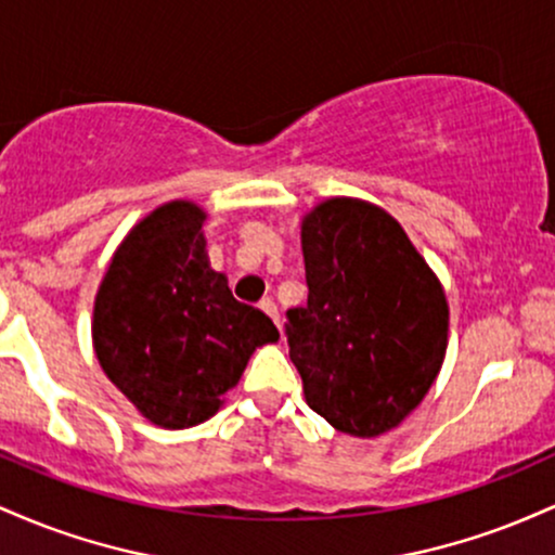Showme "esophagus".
<instances>
[{
    "label": "esophagus",
    "mask_w": 555,
    "mask_h": 555,
    "mask_svg": "<svg viewBox=\"0 0 555 555\" xmlns=\"http://www.w3.org/2000/svg\"><path fill=\"white\" fill-rule=\"evenodd\" d=\"M260 310H263V313L269 315L279 328H282V323H279V308H276V302H273V299H263V302H260Z\"/></svg>",
    "instance_id": "34e87169"
}]
</instances>
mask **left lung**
Returning a JSON list of instances; mask_svg holds the SVG:
<instances>
[{"label": "left lung", "instance_id": "1", "mask_svg": "<svg viewBox=\"0 0 555 555\" xmlns=\"http://www.w3.org/2000/svg\"><path fill=\"white\" fill-rule=\"evenodd\" d=\"M308 305L286 313L305 401L336 430L375 438L441 373L449 302L406 232L375 203L328 197L302 216Z\"/></svg>", "mask_w": 555, "mask_h": 555}]
</instances>
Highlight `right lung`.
<instances>
[{
	"label": "right lung",
	"instance_id": "add662e5",
	"mask_svg": "<svg viewBox=\"0 0 555 555\" xmlns=\"http://www.w3.org/2000/svg\"><path fill=\"white\" fill-rule=\"evenodd\" d=\"M193 201H169L127 232L93 302L101 371L149 423L167 430L206 423L263 344L269 315L232 297L208 263Z\"/></svg>",
	"mask_w": 555,
	"mask_h": 555
}]
</instances>
